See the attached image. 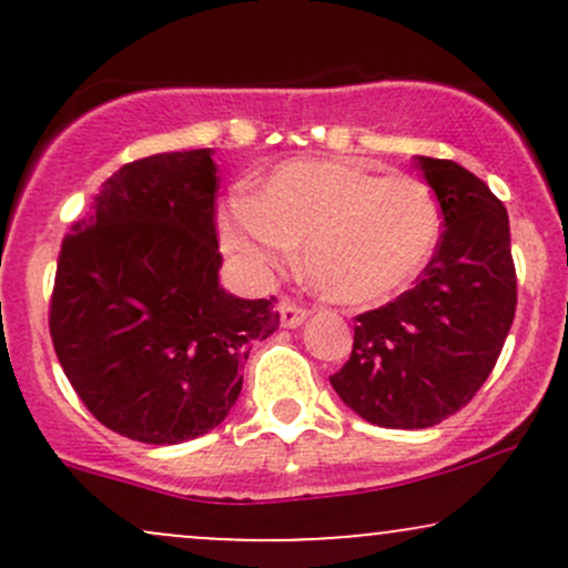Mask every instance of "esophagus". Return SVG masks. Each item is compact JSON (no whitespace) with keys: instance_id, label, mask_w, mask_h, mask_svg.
Returning a JSON list of instances; mask_svg holds the SVG:
<instances>
[{"instance_id":"1","label":"esophagus","mask_w":568,"mask_h":568,"mask_svg":"<svg viewBox=\"0 0 568 568\" xmlns=\"http://www.w3.org/2000/svg\"><path fill=\"white\" fill-rule=\"evenodd\" d=\"M306 315H310V312H306L304 306H298L293 298H283V302H280V323H283L285 328L302 325L306 321Z\"/></svg>"}]
</instances>
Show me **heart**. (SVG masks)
<instances>
[{"instance_id":"obj_1","label":"heart","mask_w":568,"mask_h":568,"mask_svg":"<svg viewBox=\"0 0 568 568\" xmlns=\"http://www.w3.org/2000/svg\"><path fill=\"white\" fill-rule=\"evenodd\" d=\"M440 205L414 175H379L355 160H296L234 200L221 234L256 275L302 245L304 275L328 302L374 304L425 270L440 240Z\"/></svg>"}]
</instances>
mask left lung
<instances>
[{"label": "left lung", "instance_id": "left-lung-1", "mask_svg": "<svg viewBox=\"0 0 568 568\" xmlns=\"http://www.w3.org/2000/svg\"><path fill=\"white\" fill-rule=\"evenodd\" d=\"M438 197L443 234L419 283L355 317L352 355L331 384L371 425L425 429L484 387L518 304L510 221L478 175L416 158Z\"/></svg>", "mask_w": 568, "mask_h": 568}]
</instances>
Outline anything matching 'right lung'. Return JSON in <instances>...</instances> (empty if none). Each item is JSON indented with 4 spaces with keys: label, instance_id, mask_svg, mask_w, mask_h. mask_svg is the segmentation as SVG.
Listing matches in <instances>:
<instances>
[{
    "label": "right lung",
    "instance_id": "obj_1",
    "mask_svg": "<svg viewBox=\"0 0 568 568\" xmlns=\"http://www.w3.org/2000/svg\"><path fill=\"white\" fill-rule=\"evenodd\" d=\"M213 149L152 154L103 181L71 224L50 296V336L103 427L171 446L219 427L247 352L280 325L275 296L219 285Z\"/></svg>",
    "mask_w": 568,
    "mask_h": 568
}]
</instances>
